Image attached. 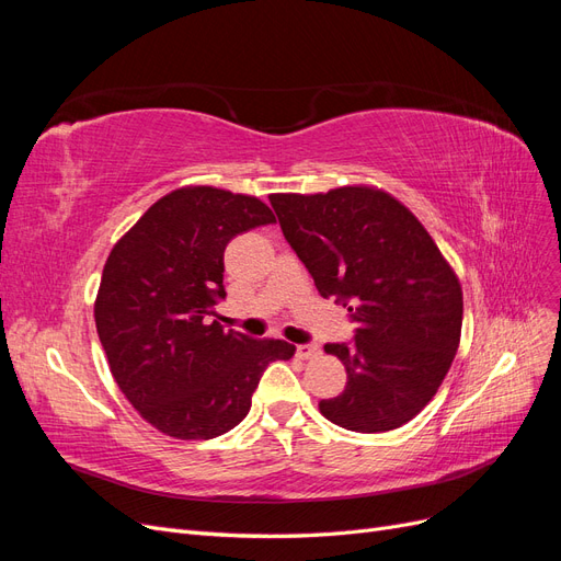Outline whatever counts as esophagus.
Instances as JSON below:
<instances>
[{"instance_id": "34e87169", "label": "esophagus", "mask_w": 561, "mask_h": 561, "mask_svg": "<svg viewBox=\"0 0 561 561\" xmlns=\"http://www.w3.org/2000/svg\"><path fill=\"white\" fill-rule=\"evenodd\" d=\"M318 353H320V348L316 344H301V346H297V355H299L301 360L318 358Z\"/></svg>"}]
</instances>
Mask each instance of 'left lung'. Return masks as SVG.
I'll return each mask as SVG.
<instances>
[{"label":"left lung","mask_w":561,"mask_h":561,"mask_svg":"<svg viewBox=\"0 0 561 561\" xmlns=\"http://www.w3.org/2000/svg\"><path fill=\"white\" fill-rule=\"evenodd\" d=\"M268 201L320 297H336L355 322L351 344H325L346 367V388L320 400V414L355 433L404 426L433 400L461 342L454 268L410 208L375 186Z\"/></svg>","instance_id":"obj_1"}]
</instances>
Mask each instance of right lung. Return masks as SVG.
Here are the masks:
<instances>
[{"mask_svg":"<svg viewBox=\"0 0 561 561\" xmlns=\"http://www.w3.org/2000/svg\"><path fill=\"white\" fill-rule=\"evenodd\" d=\"M276 222L254 196L182 186L159 198L112 248L95 328L116 386L163 435L213 439L245 419L262 371L290 360L283 339L206 322L225 299V248Z\"/></svg>","mask_w":561,"mask_h":561,"instance_id":"1","label":"right lung"}]
</instances>
